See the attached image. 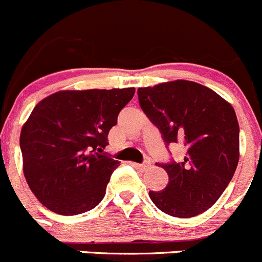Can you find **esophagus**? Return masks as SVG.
<instances>
[{
    "label": "esophagus",
    "mask_w": 262,
    "mask_h": 262,
    "mask_svg": "<svg viewBox=\"0 0 262 262\" xmlns=\"http://www.w3.org/2000/svg\"><path fill=\"white\" fill-rule=\"evenodd\" d=\"M132 167H135V168H136V169L142 170V172H144V170L149 169V168L151 167V164H150V162H145V163H142V164H137V163H132Z\"/></svg>",
    "instance_id": "esophagus-1"
}]
</instances>
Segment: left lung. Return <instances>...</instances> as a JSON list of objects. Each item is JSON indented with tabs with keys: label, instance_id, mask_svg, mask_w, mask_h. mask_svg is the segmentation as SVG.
Returning a JSON list of instances; mask_svg holds the SVG:
<instances>
[{
	"label": "left lung",
	"instance_id": "left-lung-1",
	"mask_svg": "<svg viewBox=\"0 0 262 262\" xmlns=\"http://www.w3.org/2000/svg\"><path fill=\"white\" fill-rule=\"evenodd\" d=\"M139 103L165 146H186L182 162L160 163L169 177L163 191H149L154 205L177 218H192L218 201L239 159L234 110L219 94L187 80L137 89Z\"/></svg>",
	"mask_w": 262,
	"mask_h": 262
}]
</instances>
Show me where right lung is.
Wrapping results in <instances>:
<instances>
[{
  "label": "right lung",
  "instance_id": "add662e5",
  "mask_svg": "<svg viewBox=\"0 0 262 262\" xmlns=\"http://www.w3.org/2000/svg\"><path fill=\"white\" fill-rule=\"evenodd\" d=\"M134 88L64 90L44 98L20 135L24 176L35 198L61 215L94 209L117 160L104 152L108 134Z\"/></svg>",
  "mask_w": 262,
  "mask_h": 262
}]
</instances>
